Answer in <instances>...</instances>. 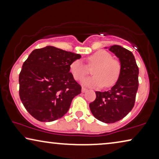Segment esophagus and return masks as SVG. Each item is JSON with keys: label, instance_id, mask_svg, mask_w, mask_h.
<instances>
[{"label": "esophagus", "instance_id": "esophagus-1", "mask_svg": "<svg viewBox=\"0 0 159 159\" xmlns=\"http://www.w3.org/2000/svg\"><path fill=\"white\" fill-rule=\"evenodd\" d=\"M86 91H87V89L84 88V87H82V89H81V91H82V93H85V92H86Z\"/></svg>", "mask_w": 159, "mask_h": 159}]
</instances>
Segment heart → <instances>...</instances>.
<instances>
[{
    "instance_id": "heart-1",
    "label": "heart",
    "mask_w": 159,
    "mask_h": 159,
    "mask_svg": "<svg viewBox=\"0 0 159 159\" xmlns=\"http://www.w3.org/2000/svg\"><path fill=\"white\" fill-rule=\"evenodd\" d=\"M88 66H95L93 69V76L83 80V84L91 87L113 86L119 79L121 73V64L113 59L111 54L105 50H99L87 57ZM70 72L73 79L81 80L88 74V67L81 60H75L70 65Z\"/></svg>"
}]
</instances>
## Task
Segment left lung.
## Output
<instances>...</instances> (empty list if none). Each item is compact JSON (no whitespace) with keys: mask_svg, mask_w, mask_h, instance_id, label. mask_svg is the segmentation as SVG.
Instances as JSON below:
<instances>
[{"mask_svg":"<svg viewBox=\"0 0 159 159\" xmlns=\"http://www.w3.org/2000/svg\"><path fill=\"white\" fill-rule=\"evenodd\" d=\"M109 50L119 58L120 75L110 90L96 91L97 97L89 104V107L99 121L114 123L124 118L133 108L138 89L139 69L130 51L120 45H112Z\"/></svg>","mask_w":159,"mask_h":159,"instance_id":"obj_1","label":"left lung"}]
</instances>
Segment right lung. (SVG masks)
I'll list each match as a JSON object with an SVG mask.
<instances>
[{"mask_svg":"<svg viewBox=\"0 0 159 159\" xmlns=\"http://www.w3.org/2000/svg\"><path fill=\"white\" fill-rule=\"evenodd\" d=\"M80 55L52 46L33 50L19 74V97L24 107L40 122H52L66 115L72 100L81 92L70 65Z\"/></svg>","mask_w":159,"mask_h":159,"instance_id":"obj_1","label":"right lung"}]
</instances>
